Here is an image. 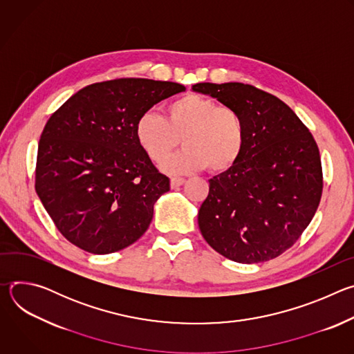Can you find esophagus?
Wrapping results in <instances>:
<instances>
[{
	"instance_id": "34e87169",
	"label": "esophagus",
	"mask_w": 354,
	"mask_h": 354,
	"mask_svg": "<svg viewBox=\"0 0 354 354\" xmlns=\"http://www.w3.org/2000/svg\"><path fill=\"white\" fill-rule=\"evenodd\" d=\"M185 183V179L183 178H172L171 179V187L172 189H176L179 186H182Z\"/></svg>"
}]
</instances>
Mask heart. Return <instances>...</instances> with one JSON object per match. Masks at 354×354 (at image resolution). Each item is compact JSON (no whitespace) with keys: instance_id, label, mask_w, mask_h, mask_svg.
Listing matches in <instances>:
<instances>
[{"instance_id":"1","label":"heart","mask_w":354,"mask_h":354,"mask_svg":"<svg viewBox=\"0 0 354 354\" xmlns=\"http://www.w3.org/2000/svg\"><path fill=\"white\" fill-rule=\"evenodd\" d=\"M142 153L162 164L180 142L186 147L167 164L172 172L207 167L224 172L236 164L245 147V122L238 111L197 93L183 95L165 106V118L144 112L134 124Z\"/></svg>"}]
</instances>
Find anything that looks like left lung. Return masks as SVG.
<instances>
[{
	"mask_svg": "<svg viewBox=\"0 0 354 354\" xmlns=\"http://www.w3.org/2000/svg\"><path fill=\"white\" fill-rule=\"evenodd\" d=\"M192 89L238 111L246 129L236 164L209 180L200 232L230 261L274 259L295 243L319 206L318 145L283 100L254 85L200 82Z\"/></svg>",
	"mask_w": 354,
	"mask_h": 354,
	"instance_id": "8db88e82",
	"label": "left lung"
}]
</instances>
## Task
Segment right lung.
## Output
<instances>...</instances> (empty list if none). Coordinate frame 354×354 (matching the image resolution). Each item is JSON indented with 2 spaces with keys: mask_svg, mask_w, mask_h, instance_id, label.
Masks as SVG:
<instances>
[{
  "mask_svg": "<svg viewBox=\"0 0 354 354\" xmlns=\"http://www.w3.org/2000/svg\"><path fill=\"white\" fill-rule=\"evenodd\" d=\"M185 89L145 78L96 82L50 116L39 141L35 189L73 245L106 255L147 231L169 178L138 147L134 124L141 113Z\"/></svg>",
  "mask_w": 354,
  "mask_h": 354,
  "instance_id": "obj_1",
  "label": "right lung"
}]
</instances>
